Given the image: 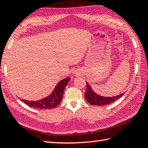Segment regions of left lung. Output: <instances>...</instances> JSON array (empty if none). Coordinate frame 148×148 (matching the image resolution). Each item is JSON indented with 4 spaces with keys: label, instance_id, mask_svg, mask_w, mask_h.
<instances>
[{
    "label": "left lung",
    "instance_id": "left-lung-1",
    "mask_svg": "<svg viewBox=\"0 0 148 148\" xmlns=\"http://www.w3.org/2000/svg\"><path fill=\"white\" fill-rule=\"evenodd\" d=\"M86 83H87V90L85 93V100L88 103L93 105V106H105V105L109 104L123 95V93H122L120 95L112 96V97H104V96H101L95 93L92 90L88 83L87 82Z\"/></svg>",
    "mask_w": 148,
    "mask_h": 148
}]
</instances>
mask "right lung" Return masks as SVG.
Here are the masks:
<instances>
[{"mask_svg": "<svg viewBox=\"0 0 148 148\" xmlns=\"http://www.w3.org/2000/svg\"><path fill=\"white\" fill-rule=\"evenodd\" d=\"M71 77H67L61 80L56 85L54 90L47 97L42 98L38 101H28L21 99L24 103L35 109H51L57 107L61 103L65 87L69 82Z\"/></svg>", "mask_w": 148, "mask_h": 148, "instance_id": "add662e5", "label": "right lung"}]
</instances>
